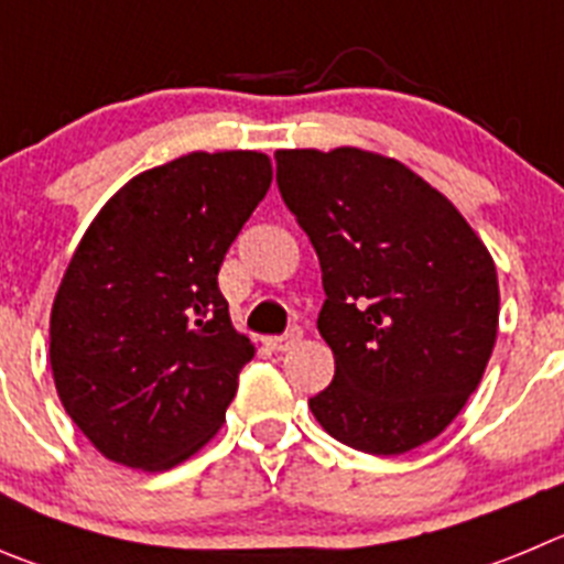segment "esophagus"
<instances>
[{
    "label": "esophagus",
    "mask_w": 564,
    "mask_h": 564,
    "mask_svg": "<svg viewBox=\"0 0 564 564\" xmlns=\"http://www.w3.org/2000/svg\"><path fill=\"white\" fill-rule=\"evenodd\" d=\"M300 336H303V330H300V328H289L286 334H281V336H267L264 345L270 347V350H275V354H281V350H289V347H292L294 341H300Z\"/></svg>",
    "instance_id": "34e87169"
}]
</instances>
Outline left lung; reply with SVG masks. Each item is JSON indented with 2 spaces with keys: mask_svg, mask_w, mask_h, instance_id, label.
I'll return each instance as SVG.
<instances>
[{
  "mask_svg": "<svg viewBox=\"0 0 564 564\" xmlns=\"http://www.w3.org/2000/svg\"><path fill=\"white\" fill-rule=\"evenodd\" d=\"M278 188L323 267L334 381L308 409L334 440L398 456L476 392L498 334L492 256L448 197L376 152L278 150Z\"/></svg>",
  "mask_w": 564,
  "mask_h": 564,
  "instance_id": "left-lung-1",
  "label": "left lung"
}]
</instances>
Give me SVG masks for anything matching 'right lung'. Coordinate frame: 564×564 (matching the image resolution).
<instances>
[{
  "instance_id": "right-lung-1",
  "label": "right lung",
  "mask_w": 564,
  "mask_h": 564,
  "mask_svg": "<svg viewBox=\"0 0 564 564\" xmlns=\"http://www.w3.org/2000/svg\"><path fill=\"white\" fill-rule=\"evenodd\" d=\"M270 183L264 152H188L88 225L52 303L50 361L66 414L110 462L170 470L223 425L256 347L217 275Z\"/></svg>"
}]
</instances>
